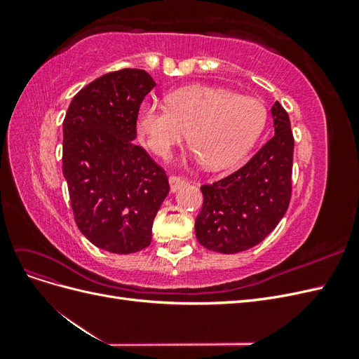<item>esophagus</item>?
I'll return each mask as SVG.
<instances>
[{
    "label": "esophagus",
    "instance_id": "obj_1",
    "mask_svg": "<svg viewBox=\"0 0 359 359\" xmlns=\"http://www.w3.org/2000/svg\"><path fill=\"white\" fill-rule=\"evenodd\" d=\"M187 181L184 180L182 177H178V175H170L169 177V184H170V191H177L181 186H184Z\"/></svg>",
    "mask_w": 359,
    "mask_h": 359
}]
</instances>
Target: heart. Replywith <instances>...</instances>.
<instances>
[{"instance_id": "heart-1", "label": "heart", "mask_w": 359, "mask_h": 359, "mask_svg": "<svg viewBox=\"0 0 359 359\" xmlns=\"http://www.w3.org/2000/svg\"><path fill=\"white\" fill-rule=\"evenodd\" d=\"M266 107L253 97L193 86L168 99V107L144 104L137 128L145 145L168 157L189 132L194 154L211 169H222L241 158L252 148L266 124Z\"/></svg>"}]
</instances>
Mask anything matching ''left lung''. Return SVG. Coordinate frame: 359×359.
I'll return each mask as SVG.
<instances>
[{
	"instance_id": "1",
	"label": "left lung",
	"mask_w": 359,
	"mask_h": 359,
	"mask_svg": "<svg viewBox=\"0 0 359 359\" xmlns=\"http://www.w3.org/2000/svg\"><path fill=\"white\" fill-rule=\"evenodd\" d=\"M271 114L276 135L243 168L201 187L203 203L194 229L205 248L224 255L252 248L289 208L295 139L285 107L276 102Z\"/></svg>"
}]
</instances>
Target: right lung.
Here are the masks:
<instances>
[{
    "label": "right lung",
    "mask_w": 359,
    "mask_h": 359,
    "mask_svg": "<svg viewBox=\"0 0 359 359\" xmlns=\"http://www.w3.org/2000/svg\"><path fill=\"white\" fill-rule=\"evenodd\" d=\"M156 86L140 69L97 78L73 97L62 123V173L86 240L128 255L151 244L169 193L166 170L133 142L140 103Z\"/></svg>",
    "instance_id": "1"
}]
</instances>
